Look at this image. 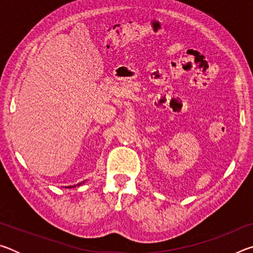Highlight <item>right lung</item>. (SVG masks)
<instances>
[{"label": "right lung", "mask_w": 253, "mask_h": 253, "mask_svg": "<svg viewBox=\"0 0 253 253\" xmlns=\"http://www.w3.org/2000/svg\"><path fill=\"white\" fill-rule=\"evenodd\" d=\"M83 183H84V182H83ZM80 185H81V183L77 184V186H80ZM71 187H76V185H74V186H68V188H71Z\"/></svg>", "instance_id": "1"}]
</instances>
